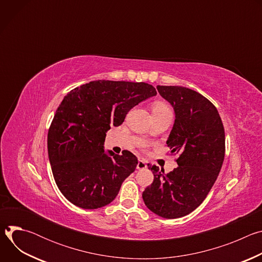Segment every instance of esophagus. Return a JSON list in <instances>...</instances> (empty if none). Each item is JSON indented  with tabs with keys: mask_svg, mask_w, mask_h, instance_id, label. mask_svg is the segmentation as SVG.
I'll list each match as a JSON object with an SVG mask.
<instances>
[{
	"mask_svg": "<svg viewBox=\"0 0 262 262\" xmlns=\"http://www.w3.org/2000/svg\"><path fill=\"white\" fill-rule=\"evenodd\" d=\"M146 168H147L146 162L143 161V160H139L138 165H137V169H138V170H144V169H146Z\"/></svg>",
	"mask_w": 262,
	"mask_h": 262,
	"instance_id": "esophagus-1",
	"label": "esophagus"
}]
</instances>
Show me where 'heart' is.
Listing matches in <instances>:
<instances>
[{"label": "heart", "mask_w": 262, "mask_h": 262, "mask_svg": "<svg viewBox=\"0 0 262 262\" xmlns=\"http://www.w3.org/2000/svg\"><path fill=\"white\" fill-rule=\"evenodd\" d=\"M165 113H171L170 107L162 101H157L152 104V115H160ZM141 146H145V143H141Z\"/></svg>", "instance_id": "heart-1"}]
</instances>
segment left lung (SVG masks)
<instances>
[{
    "label": "left lung",
    "instance_id": "1",
    "mask_svg": "<svg viewBox=\"0 0 262 262\" xmlns=\"http://www.w3.org/2000/svg\"><path fill=\"white\" fill-rule=\"evenodd\" d=\"M157 89L175 112L167 145L178 167L167 174L149 167L155 179L142 197L156 214L177 219L195 210L211 190L225 157V130L216 107L200 93L180 86Z\"/></svg>",
    "mask_w": 262,
    "mask_h": 262
}]
</instances>
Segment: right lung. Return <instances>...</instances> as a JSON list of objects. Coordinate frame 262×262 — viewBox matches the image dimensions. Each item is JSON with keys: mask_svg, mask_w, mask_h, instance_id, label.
<instances>
[{"mask_svg": "<svg viewBox=\"0 0 262 262\" xmlns=\"http://www.w3.org/2000/svg\"><path fill=\"white\" fill-rule=\"evenodd\" d=\"M157 95L146 83L98 80L74 88L63 98L48 134L53 175L64 197L84 209L107 205L138 165L128 150L104 152L105 133L119 126L128 111Z\"/></svg>", "mask_w": 262, "mask_h": 262, "instance_id": "add662e5", "label": "right lung"}]
</instances>
